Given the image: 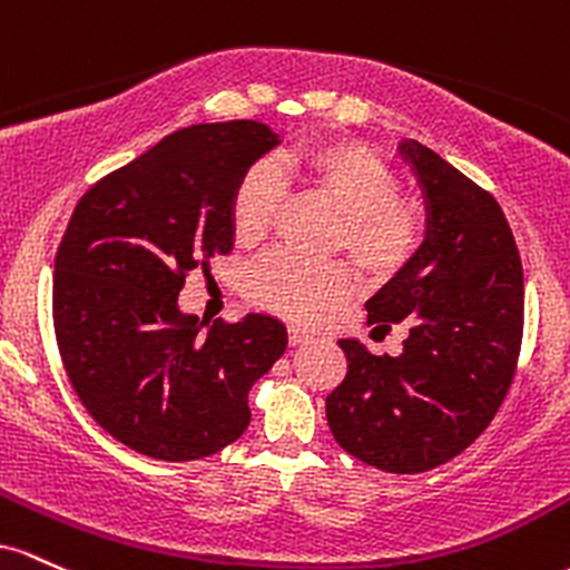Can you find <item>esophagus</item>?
<instances>
[{
	"label": "esophagus",
	"mask_w": 570,
	"mask_h": 570,
	"mask_svg": "<svg viewBox=\"0 0 570 570\" xmlns=\"http://www.w3.org/2000/svg\"><path fill=\"white\" fill-rule=\"evenodd\" d=\"M309 338H312L309 331L298 328V325H291V328H287V342H291L293 347H298V344H306Z\"/></svg>",
	"instance_id": "esophagus-1"
}]
</instances>
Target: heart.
<instances>
[{
    "instance_id": "heart-1",
    "label": "heart",
    "mask_w": 570,
    "mask_h": 570,
    "mask_svg": "<svg viewBox=\"0 0 570 570\" xmlns=\"http://www.w3.org/2000/svg\"><path fill=\"white\" fill-rule=\"evenodd\" d=\"M283 183H293L338 213V245L371 277H393L423 245V209L395 194L393 169L368 147L317 142L274 164L253 166L232 196V232L239 245H258L272 228ZM353 291L344 264H317L293 253H272L253 268L250 293L279 315L315 320Z\"/></svg>"
}]
</instances>
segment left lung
<instances>
[{"label": "left lung", "instance_id": "8db88e82", "mask_svg": "<svg viewBox=\"0 0 570 570\" xmlns=\"http://www.w3.org/2000/svg\"><path fill=\"white\" fill-rule=\"evenodd\" d=\"M399 156L423 194L425 239L366 309L368 323L409 320L412 328L401 355L338 338L347 376L325 399V417L353 458L420 474L474 444L507 399L525 279L507 215L488 190L414 139H401Z\"/></svg>", "mask_w": 570, "mask_h": 570}]
</instances>
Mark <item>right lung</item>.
I'll list each match as a JSON object with an SVG mask.
<instances>
[{
  "instance_id": "add662e5",
  "label": "right lung",
  "mask_w": 570,
  "mask_h": 570,
  "mask_svg": "<svg viewBox=\"0 0 570 570\" xmlns=\"http://www.w3.org/2000/svg\"><path fill=\"white\" fill-rule=\"evenodd\" d=\"M279 145L258 120L180 129L75 207L53 277L59 353L88 414L139 455L199 460L250 425L247 393L287 347L277 317L199 320L190 268L232 253V196Z\"/></svg>"
}]
</instances>
